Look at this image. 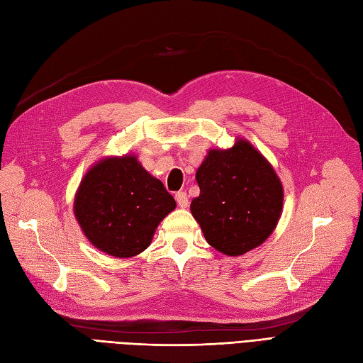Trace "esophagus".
I'll use <instances>...</instances> for the list:
<instances>
[{"mask_svg":"<svg viewBox=\"0 0 363 363\" xmlns=\"http://www.w3.org/2000/svg\"><path fill=\"white\" fill-rule=\"evenodd\" d=\"M175 200H177V205H179L180 208H186L189 205V199H188L186 192H177Z\"/></svg>","mask_w":363,"mask_h":363,"instance_id":"obj_1","label":"esophagus"}]
</instances>
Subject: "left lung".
<instances>
[{
  "mask_svg": "<svg viewBox=\"0 0 363 363\" xmlns=\"http://www.w3.org/2000/svg\"><path fill=\"white\" fill-rule=\"evenodd\" d=\"M200 196L191 203L206 242L226 255L262 245L276 228L284 188L272 166L245 140L211 149L197 169Z\"/></svg>",
  "mask_w": 363,
  "mask_h": 363,
  "instance_id": "obj_1",
  "label": "left lung"
}]
</instances>
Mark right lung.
<instances>
[{"label":"right lung","mask_w":363,"mask_h":363,"mask_svg":"<svg viewBox=\"0 0 363 363\" xmlns=\"http://www.w3.org/2000/svg\"><path fill=\"white\" fill-rule=\"evenodd\" d=\"M175 208L160 180L134 155L106 158L84 175L74 211L84 235L113 257H134L151 245L158 223Z\"/></svg>","instance_id":"1"}]
</instances>
